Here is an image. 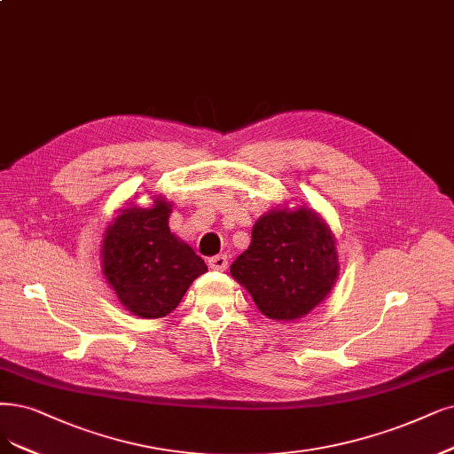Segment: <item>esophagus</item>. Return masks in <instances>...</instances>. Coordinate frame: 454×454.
<instances>
[{
  "mask_svg": "<svg viewBox=\"0 0 454 454\" xmlns=\"http://www.w3.org/2000/svg\"><path fill=\"white\" fill-rule=\"evenodd\" d=\"M207 265L211 267V270L215 271H224L228 267V256L226 254H218V256H213L207 260Z\"/></svg>",
  "mask_w": 454,
  "mask_h": 454,
  "instance_id": "obj_1",
  "label": "esophagus"
}]
</instances>
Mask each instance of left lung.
<instances>
[{
  "instance_id": "obj_1",
  "label": "left lung",
  "mask_w": 454,
  "mask_h": 454,
  "mask_svg": "<svg viewBox=\"0 0 454 454\" xmlns=\"http://www.w3.org/2000/svg\"><path fill=\"white\" fill-rule=\"evenodd\" d=\"M231 277L271 320L309 314L339 277V256L327 224L312 209H278L258 218L253 241L231 263Z\"/></svg>"
}]
</instances>
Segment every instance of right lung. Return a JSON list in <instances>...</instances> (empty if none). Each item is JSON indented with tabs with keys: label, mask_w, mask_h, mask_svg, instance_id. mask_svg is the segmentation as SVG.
<instances>
[{
	"label": "right lung",
	"mask_w": 454,
	"mask_h": 454,
	"mask_svg": "<svg viewBox=\"0 0 454 454\" xmlns=\"http://www.w3.org/2000/svg\"><path fill=\"white\" fill-rule=\"evenodd\" d=\"M172 204L120 209L103 241V273L121 303L137 316L170 314L192 280L207 271L194 250L168 228Z\"/></svg>",
	"instance_id": "add662e5"
}]
</instances>
